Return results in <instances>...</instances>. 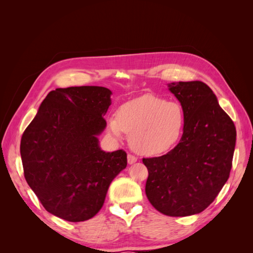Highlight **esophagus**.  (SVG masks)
<instances>
[{
    "label": "esophagus",
    "instance_id": "1",
    "mask_svg": "<svg viewBox=\"0 0 253 253\" xmlns=\"http://www.w3.org/2000/svg\"><path fill=\"white\" fill-rule=\"evenodd\" d=\"M136 162H137V158H136L135 156H133V155H131V154L127 155V164H128V165H133V164H135Z\"/></svg>",
    "mask_w": 253,
    "mask_h": 253
}]
</instances>
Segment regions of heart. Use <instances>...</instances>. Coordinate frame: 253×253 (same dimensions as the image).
Returning <instances> with one entry per match:
<instances>
[{"instance_id":"obj_1","label":"heart","mask_w":253,"mask_h":253,"mask_svg":"<svg viewBox=\"0 0 253 253\" xmlns=\"http://www.w3.org/2000/svg\"><path fill=\"white\" fill-rule=\"evenodd\" d=\"M185 111L176 101L144 95L122 104L117 117L108 119V131L115 139L129 134V144L137 153L160 155L177 143L185 126Z\"/></svg>"}]
</instances>
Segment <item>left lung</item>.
I'll return each instance as SVG.
<instances>
[{
    "label": "left lung",
    "mask_w": 253,
    "mask_h": 253,
    "mask_svg": "<svg viewBox=\"0 0 253 253\" xmlns=\"http://www.w3.org/2000/svg\"><path fill=\"white\" fill-rule=\"evenodd\" d=\"M168 89L182 105L185 126L173 150L142 159L149 171L145 194L166 215H194L215 200L229 178L236 129L204 82H172Z\"/></svg>",
    "instance_id": "8db88e82"
}]
</instances>
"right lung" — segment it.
<instances>
[{
  "mask_svg": "<svg viewBox=\"0 0 253 253\" xmlns=\"http://www.w3.org/2000/svg\"><path fill=\"white\" fill-rule=\"evenodd\" d=\"M112 94L102 86L51 90L23 133L25 179L52 215L73 223L95 216L111 182L126 169V153L105 152L98 138Z\"/></svg>",
  "mask_w": 253,
  "mask_h": 253,
  "instance_id": "right-lung-1",
  "label": "right lung"
}]
</instances>
